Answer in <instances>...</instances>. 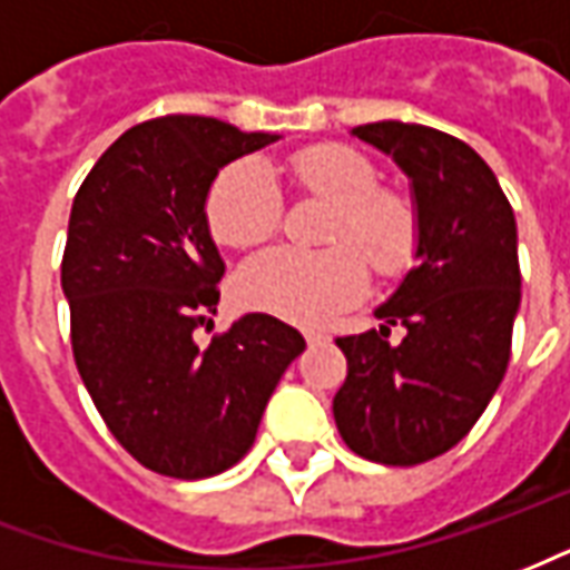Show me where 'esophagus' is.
Returning a JSON list of instances; mask_svg holds the SVG:
<instances>
[{
	"mask_svg": "<svg viewBox=\"0 0 570 570\" xmlns=\"http://www.w3.org/2000/svg\"><path fill=\"white\" fill-rule=\"evenodd\" d=\"M326 338H330V335L314 333V330H308V333H305V342H308L311 347H314V345H323V342H326Z\"/></svg>",
	"mask_w": 570,
	"mask_h": 570,
	"instance_id": "obj_1",
	"label": "esophagus"
}]
</instances>
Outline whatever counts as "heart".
Listing matches in <instances>:
<instances>
[{
    "label": "heart",
    "mask_w": 570,
    "mask_h": 570,
    "mask_svg": "<svg viewBox=\"0 0 570 570\" xmlns=\"http://www.w3.org/2000/svg\"><path fill=\"white\" fill-rule=\"evenodd\" d=\"M281 174L302 198L333 204L317 253L274 247L244 262L237 302L281 321L321 326L366 293V263L379 277H400L419 253V210L396 188H379V170L363 151L323 142L293 151ZM210 235L232 249L256 247L281 228L284 198L272 170L256 158L225 167L204 200Z\"/></svg>",
    "instance_id": "heart-1"
}]
</instances>
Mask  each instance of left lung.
I'll use <instances>...</instances> for the list:
<instances>
[{"label": "left lung", "instance_id": "obj_1", "mask_svg": "<svg viewBox=\"0 0 570 570\" xmlns=\"http://www.w3.org/2000/svg\"><path fill=\"white\" fill-rule=\"evenodd\" d=\"M412 179L419 265L375 311L382 330L342 335L347 379L333 400L351 452L424 464L464 440L503 382L522 298L515 216L498 176L452 134L375 121L354 128ZM407 330L390 342V326Z\"/></svg>", "mask_w": 570, "mask_h": 570}]
</instances>
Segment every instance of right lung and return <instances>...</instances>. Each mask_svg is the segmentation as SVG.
<instances>
[{
    "mask_svg": "<svg viewBox=\"0 0 570 570\" xmlns=\"http://www.w3.org/2000/svg\"><path fill=\"white\" fill-rule=\"evenodd\" d=\"M219 118L164 116L125 130L76 191L60 284L72 357L125 452L161 476L237 464L305 338L247 314L200 347L225 265L204 200L219 167L268 146Z\"/></svg>",
    "mask_w": 570,
    "mask_h": 570,
    "instance_id": "right-lung-1",
    "label": "right lung"
}]
</instances>
